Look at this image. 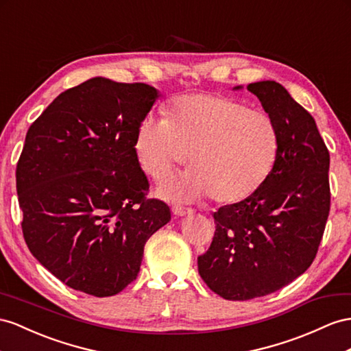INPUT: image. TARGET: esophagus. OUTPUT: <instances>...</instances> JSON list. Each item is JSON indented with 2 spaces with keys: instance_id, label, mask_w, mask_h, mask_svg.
Segmentation results:
<instances>
[{
  "instance_id": "1",
  "label": "esophagus",
  "mask_w": 351,
  "mask_h": 351,
  "mask_svg": "<svg viewBox=\"0 0 351 351\" xmlns=\"http://www.w3.org/2000/svg\"><path fill=\"white\" fill-rule=\"evenodd\" d=\"M172 212L173 215H176V217H184V215H188L191 213V209H186V208H182V206H172Z\"/></svg>"
}]
</instances>
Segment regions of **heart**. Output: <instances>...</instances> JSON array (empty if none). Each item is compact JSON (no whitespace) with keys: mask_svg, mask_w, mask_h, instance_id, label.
Wrapping results in <instances>:
<instances>
[{"mask_svg":"<svg viewBox=\"0 0 351 351\" xmlns=\"http://www.w3.org/2000/svg\"><path fill=\"white\" fill-rule=\"evenodd\" d=\"M280 149L276 121L236 99L218 95L175 97L166 117L141 120L134 152L142 169L163 181L190 157L191 169L160 188L169 199L222 204L256 193L271 175Z\"/></svg>","mask_w":351,"mask_h":351,"instance_id":"obj_1","label":"heart"}]
</instances>
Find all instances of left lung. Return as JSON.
<instances>
[{
	"label": "left lung",
	"mask_w": 351,
	"mask_h": 351,
	"mask_svg": "<svg viewBox=\"0 0 351 351\" xmlns=\"http://www.w3.org/2000/svg\"><path fill=\"white\" fill-rule=\"evenodd\" d=\"M247 90L276 121L280 149L256 193L213 213L215 237L197 259L204 283L230 301L273 293L301 276L316 258L330 206L329 151L310 112L276 82Z\"/></svg>",
	"instance_id": "left-lung-1"
}]
</instances>
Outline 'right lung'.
<instances>
[{"label": "right lung", "mask_w": 351, "mask_h": 351, "mask_svg": "<svg viewBox=\"0 0 351 351\" xmlns=\"http://www.w3.org/2000/svg\"><path fill=\"white\" fill-rule=\"evenodd\" d=\"M160 93L93 77L60 93L26 133L16 169L22 231L38 263L75 291L112 296L138 277L143 246L170 221L147 199L134 136Z\"/></svg>", "instance_id": "1"}]
</instances>
